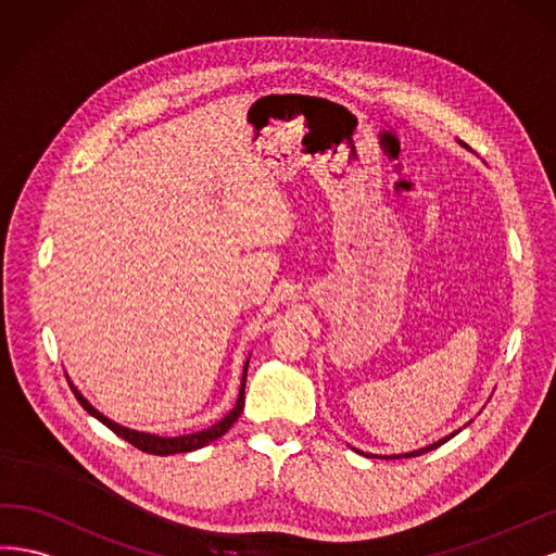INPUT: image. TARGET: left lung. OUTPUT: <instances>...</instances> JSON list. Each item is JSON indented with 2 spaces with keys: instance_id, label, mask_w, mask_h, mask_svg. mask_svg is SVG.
Here are the masks:
<instances>
[{
  "instance_id": "left-lung-1",
  "label": "left lung",
  "mask_w": 556,
  "mask_h": 556,
  "mask_svg": "<svg viewBox=\"0 0 556 556\" xmlns=\"http://www.w3.org/2000/svg\"><path fill=\"white\" fill-rule=\"evenodd\" d=\"M455 434H457V432H453L451 437H445V439H441V441H437V443H432V445H427V447H420V451H414V453H406L404 457H418V455H422V453H429V451H434V447H439V445H441V443H445L447 439H453ZM355 453H361V451H355ZM365 457H376V455H365ZM395 457L400 459L402 455H392V459H395Z\"/></svg>"
}]
</instances>
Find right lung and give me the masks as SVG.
<instances>
[{
	"label": "right lung",
	"mask_w": 556,
	"mask_h": 556,
	"mask_svg": "<svg viewBox=\"0 0 556 556\" xmlns=\"http://www.w3.org/2000/svg\"><path fill=\"white\" fill-rule=\"evenodd\" d=\"M247 369H249V357L244 363V369H242V383H240V395H238V402L236 406H232V410H228V414L219 420L214 422L212 427L203 429V432H193V434H185V437H156V434H148V432H136V429H129V427H122L117 422H113L111 418H105L103 414H99V410L89 404L74 383H68L71 390H74V395L78 397L80 406L87 410L89 416H94L99 422H103L109 429H113V432L117 437H122L124 441H129L131 445H136L138 451L142 453H150V455H175V453H191V451H199V447L217 441L219 437H224L228 429L232 427V422H236L242 414L244 408V383H247Z\"/></svg>",
	"instance_id": "right-lung-1"
}]
</instances>
